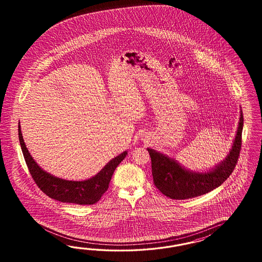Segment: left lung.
Listing matches in <instances>:
<instances>
[{"mask_svg": "<svg viewBox=\"0 0 262 262\" xmlns=\"http://www.w3.org/2000/svg\"><path fill=\"white\" fill-rule=\"evenodd\" d=\"M243 114L241 112L237 134L227 159L207 173H193L174 159L148 148L151 160L154 183L162 194L176 200L195 198L220 186L233 172L237 164L242 145Z\"/></svg>", "mask_w": 262, "mask_h": 262, "instance_id": "left-lung-1", "label": "left lung"}]
</instances>
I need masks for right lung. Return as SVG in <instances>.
<instances>
[{
  "mask_svg": "<svg viewBox=\"0 0 262 262\" xmlns=\"http://www.w3.org/2000/svg\"><path fill=\"white\" fill-rule=\"evenodd\" d=\"M18 135L25 161L34 183L50 198L62 203H71L76 205L96 204L102 198L103 193L107 190L111 177L116 167L126 158L127 154V151H124L115 159H111L95 177L89 180L82 182L65 181L43 171L33 160L25 145L20 123L18 125Z\"/></svg>",
  "mask_w": 262,
  "mask_h": 262,
  "instance_id": "add662e5",
  "label": "right lung"
}]
</instances>
